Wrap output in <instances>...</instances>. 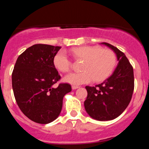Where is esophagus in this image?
Returning <instances> with one entry per match:
<instances>
[{
	"mask_svg": "<svg viewBox=\"0 0 149 149\" xmlns=\"http://www.w3.org/2000/svg\"><path fill=\"white\" fill-rule=\"evenodd\" d=\"M79 88V86H75V85H72V90H76Z\"/></svg>",
	"mask_w": 149,
	"mask_h": 149,
	"instance_id": "esophagus-1",
	"label": "esophagus"
}]
</instances>
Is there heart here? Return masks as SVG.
<instances>
[{
  "instance_id": "obj_1",
  "label": "heart",
  "mask_w": 149,
  "mask_h": 149,
  "mask_svg": "<svg viewBox=\"0 0 149 149\" xmlns=\"http://www.w3.org/2000/svg\"><path fill=\"white\" fill-rule=\"evenodd\" d=\"M73 55L79 59L85 60L82 72L71 73L64 77V82L72 85H82L104 81L112 72L116 64V56L112 51L102 49L98 46H81L72 50ZM56 68L61 72H67L71 69V61L64 51H60L54 58Z\"/></svg>"
}]
</instances>
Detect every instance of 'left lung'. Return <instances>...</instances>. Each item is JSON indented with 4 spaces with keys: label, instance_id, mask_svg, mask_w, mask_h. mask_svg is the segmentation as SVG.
Here are the masks:
<instances>
[{
    "label": "left lung",
    "instance_id": "8db88e82",
    "mask_svg": "<svg viewBox=\"0 0 149 149\" xmlns=\"http://www.w3.org/2000/svg\"><path fill=\"white\" fill-rule=\"evenodd\" d=\"M116 54L118 64L113 74L102 83L95 87L86 86L88 96L84 106L88 115L98 121L117 118L126 109L134 90L133 68L124 53L107 42Z\"/></svg>",
    "mask_w": 149,
    "mask_h": 149
}]
</instances>
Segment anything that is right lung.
<instances>
[{
	"instance_id": "1",
	"label": "right lung",
	"mask_w": 149,
	"mask_h": 149,
	"mask_svg": "<svg viewBox=\"0 0 149 149\" xmlns=\"http://www.w3.org/2000/svg\"><path fill=\"white\" fill-rule=\"evenodd\" d=\"M61 47L36 44L18 57L12 72L14 97L23 114L40 124H48L59 116L63 98L72 91L70 84L54 85L60 79L54 58Z\"/></svg>"
}]
</instances>
